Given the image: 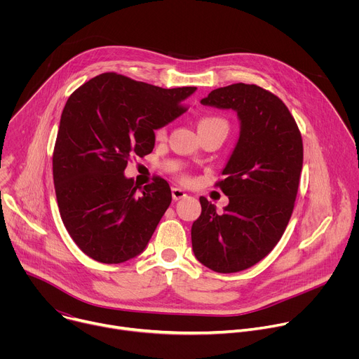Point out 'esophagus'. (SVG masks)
<instances>
[{
  "instance_id": "1",
  "label": "esophagus",
  "mask_w": 359,
  "mask_h": 359,
  "mask_svg": "<svg viewBox=\"0 0 359 359\" xmlns=\"http://www.w3.org/2000/svg\"><path fill=\"white\" fill-rule=\"evenodd\" d=\"M187 194H186V191L183 190V189H180V187H173L172 189V197H173V200L176 201V200H180V198H183V197H186Z\"/></svg>"
}]
</instances>
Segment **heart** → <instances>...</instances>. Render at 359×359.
I'll list each match as a JSON object with an SVG mask.
<instances>
[{"label": "heart", "mask_w": 359, "mask_h": 359, "mask_svg": "<svg viewBox=\"0 0 359 359\" xmlns=\"http://www.w3.org/2000/svg\"><path fill=\"white\" fill-rule=\"evenodd\" d=\"M210 126H223L227 128V122L223 118L219 116H204L198 121V129L201 128H210ZM168 132V126H159L155 129V137L156 139H165Z\"/></svg>", "instance_id": "1"}]
</instances>
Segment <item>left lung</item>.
<instances>
[{"label": "left lung", "mask_w": 359, "mask_h": 359, "mask_svg": "<svg viewBox=\"0 0 359 359\" xmlns=\"http://www.w3.org/2000/svg\"><path fill=\"white\" fill-rule=\"evenodd\" d=\"M237 112L238 142L216 183L229 196L223 213L200 197L191 226L196 259L216 273H237L276 247L294 210L302 170V137L284 102L257 85L233 83L201 99Z\"/></svg>", "instance_id": "left-lung-1"}]
</instances>
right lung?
I'll use <instances>...</instances> for the list:
<instances>
[{"mask_svg":"<svg viewBox=\"0 0 359 359\" xmlns=\"http://www.w3.org/2000/svg\"><path fill=\"white\" fill-rule=\"evenodd\" d=\"M196 89H165L107 72L68 97L53 173L64 226L88 257L119 264L147 245L172 191L162 177L142 189L123 172L132 156L153 150L156 128L187 111L183 102Z\"/></svg>","mask_w":359,"mask_h":359,"instance_id":"obj_1","label":"right lung"}]
</instances>
